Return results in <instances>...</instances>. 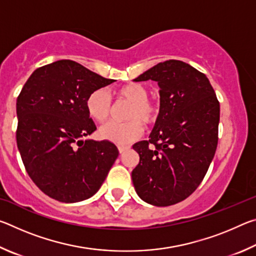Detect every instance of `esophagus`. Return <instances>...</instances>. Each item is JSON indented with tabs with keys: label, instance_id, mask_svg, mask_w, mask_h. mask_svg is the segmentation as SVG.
Segmentation results:
<instances>
[{
	"label": "esophagus",
	"instance_id": "esophagus-1",
	"mask_svg": "<svg viewBox=\"0 0 256 256\" xmlns=\"http://www.w3.org/2000/svg\"><path fill=\"white\" fill-rule=\"evenodd\" d=\"M118 148L120 154H123L124 151H126V150H128V149H130V146H118Z\"/></svg>",
	"mask_w": 256,
	"mask_h": 256
}]
</instances>
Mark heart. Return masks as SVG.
I'll use <instances>...</instances> for the list:
<instances>
[{
  "instance_id": "heart-1",
  "label": "heart",
  "mask_w": 256,
  "mask_h": 256,
  "mask_svg": "<svg viewBox=\"0 0 256 256\" xmlns=\"http://www.w3.org/2000/svg\"><path fill=\"white\" fill-rule=\"evenodd\" d=\"M115 94L120 99L131 102L126 118L128 122L110 120L104 124L99 130V134L104 140L116 144H128L140 138L144 133L142 123L146 126L157 122L162 112L160 102L157 99H149V90L144 84L132 82L120 86ZM86 108L90 118L102 122L110 114L112 97L106 89L99 88L89 94L86 102Z\"/></svg>"
}]
</instances>
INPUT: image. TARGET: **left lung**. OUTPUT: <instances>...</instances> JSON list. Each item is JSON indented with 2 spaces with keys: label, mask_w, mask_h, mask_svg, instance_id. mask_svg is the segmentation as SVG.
Here are the masks:
<instances>
[{
  "label": "left lung",
  "mask_w": 256,
  "mask_h": 256,
  "mask_svg": "<svg viewBox=\"0 0 256 256\" xmlns=\"http://www.w3.org/2000/svg\"><path fill=\"white\" fill-rule=\"evenodd\" d=\"M146 80L158 82L162 112L149 140L133 146L140 162L132 180L142 200L167 206L204 178L218 144L220 105L204 73L182 60L158 63L134 79Z\"/></svg>",
  "instance_id": "8db88e82"
}]
</instances>
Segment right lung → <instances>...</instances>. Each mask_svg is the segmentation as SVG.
I'll list each match as a JSON object with an SVG mask.
<instances>
[{"label": "right lung", "instance_id": "obj_1", "mask_svg": "<svg viewBox=\"0 0 256 256\" xmlns=\"http://www.w3.org/2000/svg\"><path fill=\"white\" fill-rule=\"evenodd\" d=\"M112 82L74 60H60L38 68L24 84L16 99V144L29 177L50 198L84 201L106 180L118 148L82 138L97 128L86 98Z\"/></svg>", "mask_w": 256, "mask_h": 256}]
</instances>
